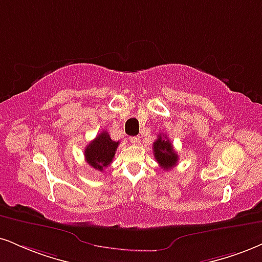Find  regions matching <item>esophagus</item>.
<instances>
[{"mask_svg": "<svg viewBox=\"0 0 262 262\" xmlns=\"http://www.w3.org/2000/svg\"><path fill=\"white\" fill-rule=\"evenodd\" d=\"M129 140H130V143L132 144H134V145H137V144H139V137H130L129 138Z\"/></svg>", "mask_w": 262, "mask_h": 262, "instance_id": "obj_1", "label": "esophagus"}]
</instances>
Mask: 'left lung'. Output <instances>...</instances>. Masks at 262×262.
Instances as JSON below:
<instances>
[{
  "mask_svg": "<svg viewBox=\"0 0 262 262\" xmlns=\"http://www.w3.org/2000/svg\"><path fill=\"white\" fill-rule=\"evenodd\" d=\"M154 156L159 162V165L165 169H171L178 162V155L173 150L172 143L165 134L159 135V139H156L152 145Z\"/></svg>",
  "mask_w": 262,
  "mask_h": 262,
  "instance_id": "8db88e82",
  "label": "left lung"
}]
</instances>
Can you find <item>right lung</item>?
<instances>
[{
  "label": "right lung",
  "instance_id": "1",
  "mask_svg": "<svg viewBox=\"0 0 262 262\" xmlns=\"http://www.w3.org/2000/svg\"><path fill=\"white\" fill-rule=\"evenodd\" d=\"M118 145V141H113L108 133L103 130L85 147V161L93 168L102 171L103 168L111 165Z\"/></svg>",
  "mask_w": 262,
  "mask_h": 262
}]
</instances>
